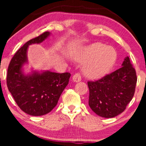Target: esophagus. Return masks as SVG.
Masks as SVG:
<instances>
[{
  "instance_id": "34e87169",
  "label": "esophagus",
  "mask_w": 146,
  "mask_h": 146,
  "mask_svg": "<svg viewBox=\"0 0 146 146\" xmlns=\"http://www.w3.org/2000/svg\"><path fill=\"white\" fill-rule=\"evenodd\" d=\"M81 79H82L81 75H80V73H76L72 77L73 81L76 82H78L81 80Z\"/></svg>"
}]
</instances>
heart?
<instances>
[{
	"label": "heart",
	"mask_w": 146,
	"mask_h": 146,
	"mask_svg": "<svg viewBox=\"0 0 146 146\" xmlns=\"http://www.w3.org/2000/svg\"><path fill=\"white\" fill-rule=\"evenodd\" d=\"M117 60L113 48L96 42L87 48L77 60L87 62L84 68L85 74L93 79L100 78L110 72Z\"/></svg>",
	"instance_id": "1"
}]
</instances>
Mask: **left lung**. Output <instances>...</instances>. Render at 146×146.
<instances>
[{"label":"left lung","instance_id":"1","mask_svg":"<svg viewBox=\"0 0 146 146\" xmlns=\"http://www.w3.org/2000/svg\"><path fill=\"white\" fill-rule=\"evenodd\" d=\"M120 68L102 78L88 81V104L94 112L110 118L122 113L132 100L137 82L135 70L128 56Z\"/></svg>","mask_w":146,"mask_h":146}]
</instances>
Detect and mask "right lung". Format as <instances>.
Here are the masks:
<instances>
[{
    "label": "right lung",
    "mask_w": 146,
    "mask_h": 146,
    "mask_svg": "<svg viewBox=\"0 0 146 146\" xmlns=\"http://www.w3.org/2000/svg\"><path fill=\"white\" fill-rule=\"evenodd\" d=\"M49 35V32H45L26 42L15 54L8 68V89L20 108L34 116L46 114L52 111L71 76L69 72L60 74L50 71L34 72L32 74L25 75L22 71L23 64L28 62L29 46L42 42Z\"/></svg>",
    "instance_id": "1"
}]
</instances>
